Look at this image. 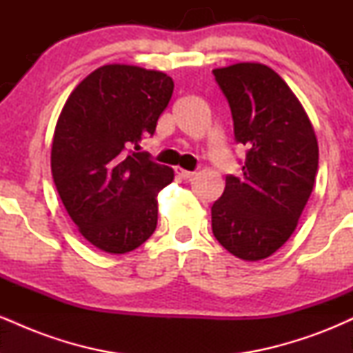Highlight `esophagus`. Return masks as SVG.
<instances>
[{
  "label": "esophagus",
  "mask_w": 353,
  "mask_h": 353,
  "mask_svg": "<svg viewBox=\"0 0 353 353\" xmlns=\"http://www.w3.org/2000/svg\"><path fill=\"white\" fill-rule=\"evenodd\" d=\"M176 174L181 177V179H190V177H192L196 172L185 171V169H182V168H176Z\"/></svg>",
  "instance_id": "1"
}]
</instances>
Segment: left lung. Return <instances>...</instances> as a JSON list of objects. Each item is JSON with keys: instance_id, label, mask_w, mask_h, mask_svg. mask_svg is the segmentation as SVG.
Here are the masks:
<instances>
[{"instance_id": "1", "label": "left lung", "mask_w": 353, "mask_h": 353, "mask_svg": "<svg viewBox=\"0 0 353 353\" xmlns=\"http://www.w3.org/2000/svg\"><path fill=\"white\" fill-rule=\"evenodd\" d=\"M229 101L236 143L247 148L239 177L212 204V232L242 261H262L297 228L319 168V144L301 101L261 63L214 70Z\"/></svg>"}]
</instances>
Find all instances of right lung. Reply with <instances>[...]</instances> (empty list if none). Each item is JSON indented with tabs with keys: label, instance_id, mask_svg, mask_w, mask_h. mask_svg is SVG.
Listing matches in <instances>:
<instances>
[{
	"label": "right lung",
	"instance_id": "1",
	"mask_svg": "<svg viewBox=\"0 0 353 353\" xmlns=\"http://www.w3.org/2000/svg\"><path fill=\"white\" fill-rule=\"evenodd\" d=\"M172 91L164 72L106 64L81 81L61 111L52 179L81 236L99 250L131 252L156 230L157 194L174 171L137 151Z\"/></svg>",
	"mask_w": 353,
	"mask_h": 353
}]
</instances>
